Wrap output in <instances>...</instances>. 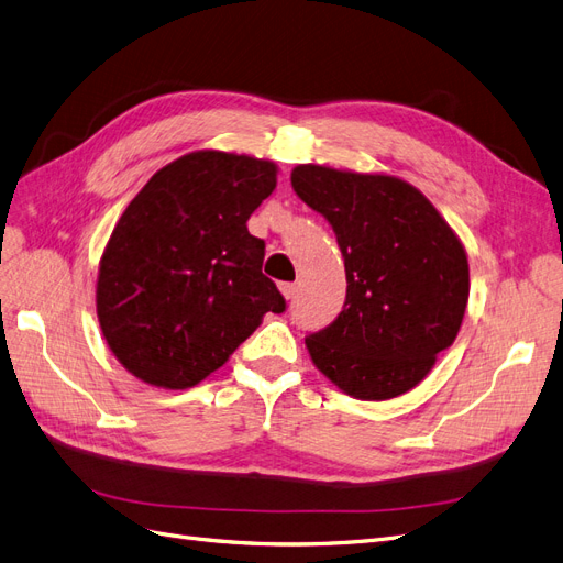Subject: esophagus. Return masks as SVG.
I'll return each instance as SVG.
<instances>
[{
  "instance_id": "obj_1",
  "label": "esophagus",
  "mask_w": 563,
  "mask_h": 563,
  "mask_svg": "<svg viewBox=\"0 0 563 563\" xmlns=\"http://www.w3.org/2000/svg\"><path fill=\"white\" fill-rule=\"evenodd\" d=\"M280 292L287 301H292L297 297V285L295 283H280Z\"/></svg>"
}]
</instances>
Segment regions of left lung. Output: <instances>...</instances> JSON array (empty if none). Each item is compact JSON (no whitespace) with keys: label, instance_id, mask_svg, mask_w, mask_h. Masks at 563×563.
Returning a JSON list of instances; mask_svg holds the SVG:
<instances>
[{"label":"left lung","instance_id":"1","mask_svg":"<svg viewBox=\"0 0 563 563\" xmlns=\"http://www.w3.org/2000/svg\"><path fill=\"white\" fill-rule=\"evenodd\" d=\"M292 187L334 229L347 280L339 318L306 336L310 360L355 399L406 394L460 334L468 301L462 241L397 176L299 164Z\"/></svg>","mask_w":563,"mask_h":563}]
</instances>
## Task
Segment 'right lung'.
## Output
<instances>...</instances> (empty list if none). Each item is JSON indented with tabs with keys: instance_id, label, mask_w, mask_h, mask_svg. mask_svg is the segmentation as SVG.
I'll return each mask as SVG.
<instances>
[{
	"instance_id": "right-lung-1",
	"label": "right lung",
	"mask_w": 563,
	"mask_h": 563,
	"mask_svg": "<svg viewBox=\"0 0 563 563\" xmlns=\"http://www.w3.org/2000/svg\"><path fill=\"white\" fill-rule=\"evenodd\" d=\"M278 166L197 151L143 185L103 247L97 318L139 380L187 389L218 371L285 299L262 274L264 241L247 218L274 192Z\"/></svg>"
}]
</instances>
